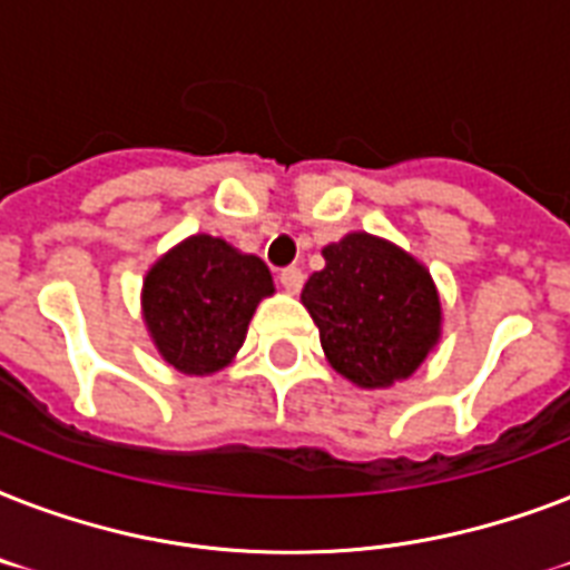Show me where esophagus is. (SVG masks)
Returning a JSON list of instances; mask_svg holds the SVG:
<instances>
[{"instance_id": "obj_1", "label": "esophagus", "mask_w": 570, "mask_h": 570, "mask_svg": "<svg viewBox=\"0 0 570 570\" xmlns=\"http://www.w3.org/2000/svg\"><path fill=\"white\" fill-rule=\"evenodd\" d=\"M281 286H284L286 293H298V289H302V284H304V272L298 266H286V268H281Z\"/></svg>"}]
</instances>
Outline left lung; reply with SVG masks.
Instances as JSON below:
<instances>
[{"label": "left lung", "instance_id": "8db88e82", "mask_svg": "<svg viewBox=\"0 0 570 570\" xmlns=\"http://www.w3.org/2000/svg\"><path fill=\"white\" fill-rule=\"evenodd\" d=\"M304 284L331 366L361 387H390L423 364L441 334L432 277L411 254L370 233H348Z\"/></svg>", "mask_w": 570, "mask_h": 570}]
</instances>
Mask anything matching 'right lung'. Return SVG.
Returning a JSON list of instances; mask_svg holds the SVG:
<instances>
[{"label": "right lung", "mask_w": 570, "mask_h": 570, "mask_svg": "<svg viewBox=\"0 0 570 570\" xmlns=\"http://www.w3.org/2000/svg\"><path fill=\"white\" fill-rule=\"evenodd\" d=\"M272 293L263 259L200 233L147 272L141 307L159 355L180 373L209 375L230 364L259 298Z\"/></svg>", "instance_id": "right-lung-1"}]
</instances>
